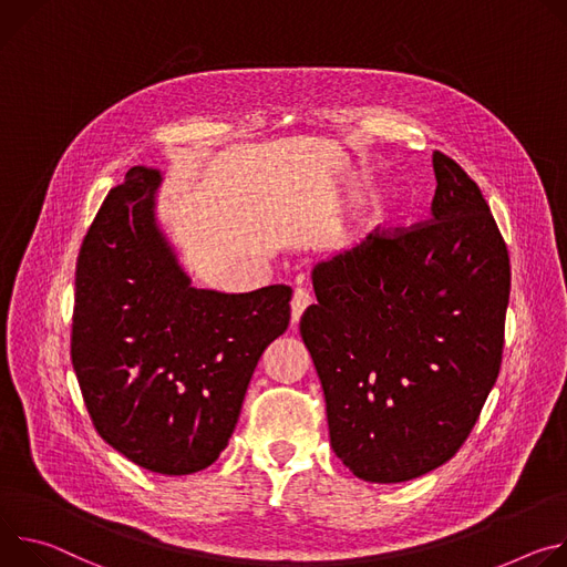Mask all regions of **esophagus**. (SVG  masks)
<instances>
[{"mask_svg": "<svg viewBox=\"0 0 567 567\" xmlns=\"http://www.w3.org/2000/svg\"><path fill=\"white\" fill-rule=\"evenodd\" d=\"M312 303L310 299V292L303 290V288H297L295 295H292V301H290V318H292V324H299L301 316L306 312V308Z\"/></svg>", "mask_w": 567, "mask_h": 567, "instance_id": "esophagus-1", "label": "esophagus"}]
</instances>
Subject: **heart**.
<instances>
[{
	"instance_id": "heart-1",
	"label": "heart",
	"mask_w": 567,
	"mask_h": 567,
	"mask_svg": "<svg viewBox=\"0 0 567 567\" xmlns=\"http://www.w3.org/2000/svg\"><path fill=\"white\" fill-rule=\"evenodd\" d=\"M388 212H390V203H383L381 207H375V209H373V214L369 216V223H371V225H379V223H383V220L388 218Z\"/></svg>"
}]
</instances>
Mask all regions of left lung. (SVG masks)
Wrapping results in <instances>:
<instances>
[{
    "mask_svg": "<svg viewBox=\"0 0 567 567\" xmlns=\"http://www.w3.org/2000/svg\"><path fill=\"white\" fill-rule=\"evenodd\" d=\"M432 166V218L318 264V303L299 322L331 446L364 482H408L446 464L499 373L509 251L468 173L439 151Z\"/></svg>",
    "mask_w": 567,
    "mask_h": 567,
    "instance_id": "8db88e82",
    "label": "left lung"
}]
</instances>
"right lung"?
Here are the masks:
<instances>
[{
    "mask_svg": "<svg viewBox=\"0 0 567 567\" xmlns=\"http://www.w3.org/2000/svg\"><path fill=\"white\" fill-rule=\"evenodd\" d=\"M157 168L110 188L76 264L72 364L96 432L137 466L214 464L264 351L290 322V286L194 288L157 227Z\"/></svg>",
    "mask_w": 567,
    "mask_h": 567,
    "instance_id": "1",
    "label": "right lung"
}]
</instances>
